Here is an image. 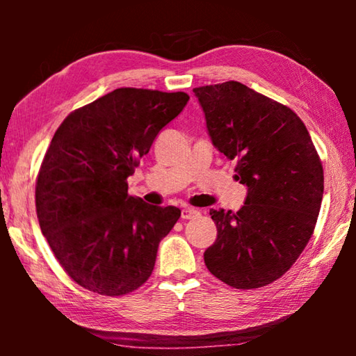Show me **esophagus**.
Listing matches in <instances>:
<instances>
[{
  "instance_id": "obj_1",
  "label": "esophagus",
  "mask_w": 356,
  "mask_h": 356,
  "mask_svg": "<svg viewBox=\"0 0 356 356\" xmlns=\"http://www.w3.org/2000/svg\"><path fill=\"white\" fill-rule=\"evenodd\" d=\"M200 215V212H197L196 209L193 207H184L182 212H180V216H182L184 220H190V218H195V216Z\"/></svg>"
}]
</instances>
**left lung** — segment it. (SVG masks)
I'll return each instance as SVG.
<instances>
[{"mask_svg":"<svg viewBox=\"0 0 356 356\" xmlns=\"http://www.w3.org/2000/svg\"><path fill=\"white\" fill-rule=\"evenodd\" d=\"M213 146L237 160L243 206L210 210L216 240L204 252L209 272L236 289L281 278L314 232L323 170L309 131L291 108L238 81L193 89Z\"/></svg>","mask_w":356,"mask_h":356,"instance_id":"1","label":"left lung"}]
</instances>
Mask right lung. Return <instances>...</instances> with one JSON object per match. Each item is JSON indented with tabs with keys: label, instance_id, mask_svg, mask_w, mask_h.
Returning <instances> with one entry per match:
<instances>
[{
	"label": "right lung",
	"instance_id": "add662e5",
	"mask_svg": "<svg viewBox=\"0 0 356 356\" xmlns=\"http://www.w3.org/2000/svg\"><path fill=\"white\" fill-rule=\"evenodd\" d=\"M188 100L185 92L119 88L59 125L35 182V210L76 284L118 297L152 275L159 245L180 210L129 196L127 179Z\"/></svg>",
	"mask_w": 356,
	"mask_h": 356
}]
</instances>
